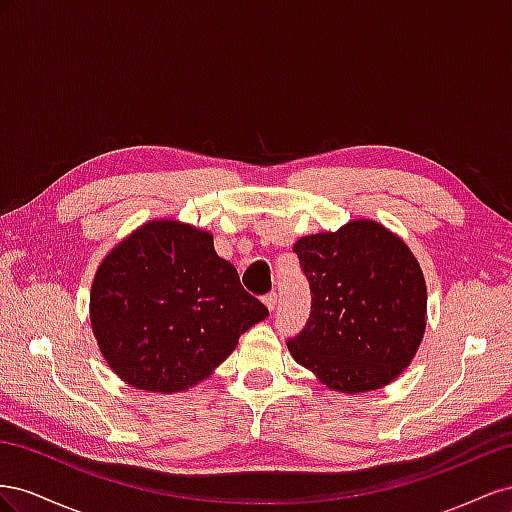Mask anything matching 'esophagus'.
<instances>
[{
	"label": "esophagus",
	"mask_w": 512,
	"mask_h": 512,
	"mask_svg": "<svg viewBox=\"0 0 512 512\" xmlns=\"http://www.w3.org/2000/svg\"><path fill=\"white\" fill-rule=\"evenodd\" d=\"M264 302H266V306L270 311H274V306H276V291H270V294H266L264 296Z\"/></svg>",
	"instance_id": "1"
}]
</instances>
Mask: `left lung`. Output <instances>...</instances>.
<instances>
[{
  "label": "left lung",
  "mask_w": 512,
  "mask_h": 512,
  "mask_svg": "<svg viewBox=\"0 0 512 512\" xmlns=\"http://www.w3.org/2000/svg\"><path fill=\"white\" fill-rule=\"evenodd\" d=\"M311 287V315L287 341L328 388L367 392L412 362L427 326V285L401 238L373 221L294 244Z\"/></svg>",
  "instance_id": "left-lung-1"
}]
</instances>
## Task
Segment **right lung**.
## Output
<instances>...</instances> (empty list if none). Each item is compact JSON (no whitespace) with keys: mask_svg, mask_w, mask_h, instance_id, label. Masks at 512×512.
Returning <instances> with one entry per match:
<instances>
[{"mask_svg":"<svg viewBox=\"0 0 512 512\" xmlns=\"http://www.w3.org/2000/svg\"><path fill=\"white\" fill-rule=\"evenodd\" d=\"M266 317L210 233L175 221H152L115 246L90 294L102 356L126 384L152 392L206 379Z\"/></svg>","mask_w":512,"mask_h":512,"instance_id":"1","label":"right lung"}]
</instances>
